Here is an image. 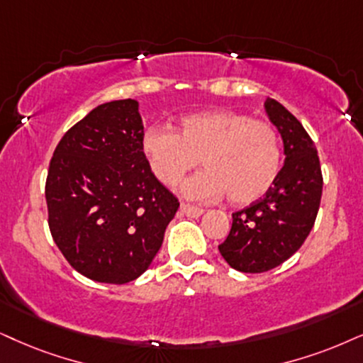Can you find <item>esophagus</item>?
Wrapping results in <instances>:
<instances>
[{"mask_svg":"<svg viewBox=\"0 0 363 363\" xmlns=\"http://www.w3.org/2000/svg\"><path fill=\"white\" fill-rule=\"evenodd\" d=\"M181 211L186 216H191V218H199V216L204 213L203 208H197V206H191V204H186V203L181 204Z\"/></svg>","mask_w":363,"mask_h":363,"instance_id":"obj_1","label":"esophagus"}]
</instances>
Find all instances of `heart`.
<instances>
[{"label":"heart","mask_w":363,"mask_h":363,"mask_svg":"<svg viewBox=\"0 0 363 363\" xmlns=\"http://www.w3.org/2000/svg\"><path fill=\"white\" fill-rule=\"evenodd\" d=\"M142 152L154 176L176 187L191 169L206 171L182 186L191 199L228 194L233 204H250L272 189L281 171L283 149L277 127L233 110H211L182 117L177 130L150 128Z\"/></svg>","instance_id":"obj_1"}]
</instances>
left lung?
Returning a JSON list of instances; mask_svg holds the SVG:
<instances>
[{
	"instance_id": "left-lung-1",
	"label": "left lung",
	"mask_w": 363,
	"mask_h": 363,
	"mask_svg": "<svg viewBox=\"0 0 363 363\" xmlns=\"http://www.w3.org/2000/svg\"><path fill=\"white\" fill-rule=\"evenodd\" d=\"M264 110L281 134L284 166L272 189L233 213V226L219 253L242 273H264L295 255L318 214L323 177L316 147L300 121L274 99Z\"/></svg>"
}]
</instances>
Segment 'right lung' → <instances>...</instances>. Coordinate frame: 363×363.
<instances>
[{
  "label": "right lung",
  "mask_w": 363,
  "mask_h": 363,
  "mask_svg": "<svg viewBox=\"0 0 363 363\" xmlns=\"http://www.w3.org/2000/svg\"><path fill=\"white\" fill-rule=\"evenodd\" d=\"M142 139L137 100H113L77 122L50 160V233L72 268L94 281L139 278L177 213V197L150 171Z\"/></svg>",
  "instance_id": "right-lung-1"
}]
</instances>
